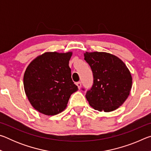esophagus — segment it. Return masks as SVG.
<instances>
[{
  "instance_id": "esophagus-1",
  "label": "esophagus",
  "mask_w": 151,
  "mask_h": 151,
  "mask_svg": "<svg viewBox=\"0 0 151 151\" xmlns=\"http://www.w3.org/2000/svg\"><path fill=\"white\" fill-rule=\"evenodd\" d=\"M76 86H78V88L79 89L81 88V82H77V83H76Z\"/></svg>"
}]
</instances>
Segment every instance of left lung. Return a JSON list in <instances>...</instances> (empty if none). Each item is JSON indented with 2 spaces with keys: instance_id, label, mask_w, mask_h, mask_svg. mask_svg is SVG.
<instances>
[{
  "instance_id": "8db88e82",
  "label": "left lung",
  "mask_w": 151,
  "mask_h": 151,
  "mask_svg": "<svg viewBox=\"0 0 151 151\" xmlns=\"http://www.w3.org/2000/svg\"><path fill=\"white\" fill-rule=\"evenodd\" d=\"M84 56L94 77L93 85L86 94L89 104L100 112L115 111L130 94L132 83L131 72L123 61L110 53L86 52Z\"/></svg>"
}]
</instances>
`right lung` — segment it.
Here are the masks:
<instances>
[{"mask_svg": "<svg viewBox=\"0 0 151 151\" xmlns=\"http://www.w3.org/2000/svg\"><path fill=\"white\" fill-rule=\"evenodd\" d=\"M72 52H47L38 56L24 74V92L35 110L56 115L66 108L71 94L78 91L68 66Z\"/></svg>", "mask_w": 151, "mask_h": 151, "instance_id": "obj_1", "label": "right lung"}]
</instances>
